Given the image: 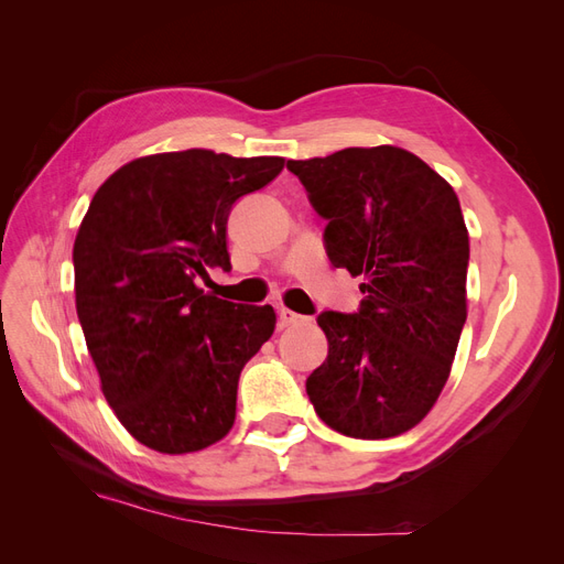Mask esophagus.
<instances>
[{
    "label": "esophagus",
    "mask_w": 564,
    "mask_h": 564,
    "mask_svg": "<svg viewBox=\"0 0 564 564\" xmlns=\"http://www.w3.org/2000/svg\"><path fill=\"white\" fill-rule=\"evenodd\" d=\"M278 319H280V327L286 329V327H296V324H301L305 317L294 313V311H289V308H280L278 311Z\"/></svg>",
    "instance_id": "esophagus-1"
}]
</instances>
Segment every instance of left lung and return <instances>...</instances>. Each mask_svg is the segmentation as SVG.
Returning <instances> with one entry per match:
<instances>
[{
    "label": "left lung",
    "mask_w": 564,
    "mask_h": 564,
    "mask_svg": "<svg viewBox=\"0 0 564 564\" xmlns=\"http://www.w3.org/2000/svg\"><path fill=\"white\" fill-rule=\"evenodd\" d=\"M286 169L329 220V261L362 275L360 313H322L329 355L305 390L348 437L412 431L445 388L468 315V230L454 187L414 152L346 148Z\"/></svg>",
    "instance_id": "left-lung-1"
}]
</instances>
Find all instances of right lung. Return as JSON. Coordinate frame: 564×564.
<instances>
[{"label": "right lung", "mask_w": 564, "mask_h": 564, "mask_svg": "<svg viewBox=\"0 0 564 564\" xmlns=\"http://www.w3.org/2000/svg\"><path fill=\"white\" fill-rule=\"evenodd\" d=\"M284 158L214 150L131 160L98 187L75 247V305L100 390L131 437L162 454L199 452L235 423L237 381L275 332L272 305L207 294L230 270L228 214Z\"/></svg>", "instance_id": "1"}]
</instances>
